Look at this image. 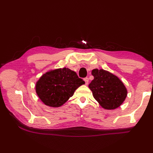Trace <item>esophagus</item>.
<instances>
[{
    "label": "esophagus",
    "instance_id": "obj_1",
    "mask_svg": "<svg viewBox=\"0 0 153 153\" xmlns=\"http://www.w3.org/2000/svg\"><path fill=\"white\" fill-rule=\"evenodd\" d=\"M84 80L85 82V85H87L88 83H89V78H88L87 77H86V78H84Z\"/></svg>",
    "mask_w": 153,
    "mask_h": 153
}]
</instances>
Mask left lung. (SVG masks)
Returning <instances> with one entry per match:
<instances>
[{
	"instance_id": "obj_1",
	"label": "left lung",
	"mask_w": 153,
	"mask_h": 153,
	"mask_svg": "<svg viewBox=\"0 0 153 153\" xmlns=\"http://www.w3.org/2000/svg\"><path fill=\"white\" fill-rule=\"evenodd\" d=\"M94 79L89 85L94 99L106 110H114L121 105L127 96L123 82L112 73L103 69L92 71Z\"/></svg>"
}]
</instances>
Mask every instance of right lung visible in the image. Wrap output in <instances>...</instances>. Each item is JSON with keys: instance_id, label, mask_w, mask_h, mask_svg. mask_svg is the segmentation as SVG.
I'll return each instance as SVG.
<instances>
[{"instance_id": "obj_1", "label": "right lung", "mask_w": 153, "mask_h": 153, "mask_svg": "<svg viewBox=\"0 0 153 153\" xmlns=\"http://www.w3.org/2000/svg\"><path fill=\"white\" fill-rule=\"evenodd\" d=\"M84 84L76 72L66 68H59L43 74L36 82V92L45 105L59 107Z\"/></svg>"}]
</instances>
